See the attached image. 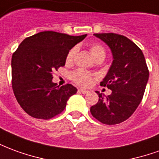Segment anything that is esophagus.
<instances>
[{
  "label": "esophagus",
  "mask_w": 159,
  "mask_h": 159,
  "mask_svg": "<svg viewBox=\"0 0 159 159\" xmlns=\"http://www.w3.org/2000/svg\"><path fill=\"white\" fill-rule=\"evenodd\" d=\"M78 92H79V93H83V94H85V93H89V91H88V90L83 89H78Z\"/></svg>",
  "instance_id": "obj_1"
}]
</instances>
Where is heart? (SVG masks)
<instances>
[{"instance_id":"1","label":"heart","mask_w":159,"mask_h":159,"mask_svg":"<svg viewBox=\"0 0 159 159\" xmlns=\"http://www.w3.org/2000/svg\"><path fill=\"white\" fill-rule=\"evenodd\" d=\"M90 53L91 55L93 56V58L94 59L96 56L100 55V54H104L105 55V50H104L103 47L100 46L98 43H93L90 47ZM76 48H73L69 51V52L67 53L66 56V62L70 63L74 59L75 54H76ZM70 77L72 79L73 82H75L76 84L81 85V86H88L89 85L91 82H92V75L91 73L89 71H86L84 70L79 69L76 70L75 71H73L70 75Z\"/></svg>"}]
</instances>
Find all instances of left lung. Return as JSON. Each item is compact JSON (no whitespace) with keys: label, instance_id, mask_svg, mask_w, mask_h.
I'll list each match as a JSON object with an SVG mask.
<instances>
[{"label":"left lung","instance_id":"left-lung-1","mask_svg":"<svg viewBox=\"0 0 159 159\" xmlns=\"http://www.w3.org/2000/svg\"><path fill=\"white\" fill-rule=\"evenodd\" d=\"M111 50L113 61L100 86L111 93L105 96L96 91L99 101L90 112L100 123L114 125L127 120L143 98L149 70L142 51L126 36L115 33L94 34Z\"/></svg>","mask_w":159,"mask_h":159}]
</instances>
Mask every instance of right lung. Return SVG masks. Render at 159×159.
I'll return each mask as SVG.
<instances>
[{
	"mask_svg": "<svg viewBox=\"0 0 159 159\" xmlns=\"http://www.w3.org/2000/svg\"><path fill=\"white\" fill-rule=\"evenodd\" d=\"M86 36L42 31L20 43L12 57V85L26 113L50 119L65 110L68 99L77 89L70 83L57 86L52 81V72L66 65L67 53Z\"/></svg>",
	"mask_w": 159,
	"mask_h": 159,
	"instance_id": "1",
	"label": "right lung"
}]
</instances>
